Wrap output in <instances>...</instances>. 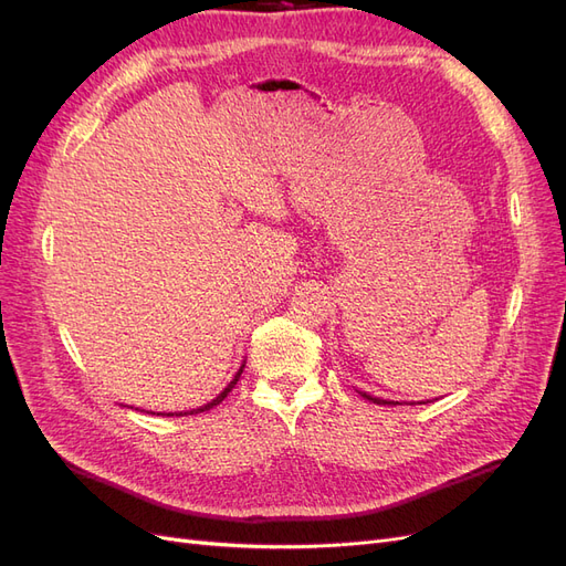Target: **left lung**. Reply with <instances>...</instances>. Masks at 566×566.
Instances as JSON below:
<instances>
[{
  "mask_svg": "<svg viewBox=\"0 0 566 566\" xmlns=\"http://www.w3.org/2000/svg\"><path fill=\"white\" fill-rule=\"evenodd\" d=\"M364 397L368 399V401H373V403H382V406H387V403H391V401H385V399H378V397H370V394H364Z\"/></svg>",
  "mask_w": 566,
  "mask_h": 566,
  "instance_id": "obj_1",
  "label": "left lung"
}]
</instances>
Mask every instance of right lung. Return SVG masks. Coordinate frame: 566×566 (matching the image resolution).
<instances>
[{
  "label": "right lung",
  "mask_w": 566,
  "mask_h": 566,
  "mask_svg": "<svg viewBox=\"0 0 566 566\" xmlns=\"http://www.w3.org/2000/svg\"><path fill=\"white\" fill-rule=\"evenodd\" d=\"M243 368H245V366H241V370H238V373H235V378H233V380H231V382H229V387H227V389H224V391H221V394H219V397H217V399H212V401H210V403H205V406H200V408H196V410H191V416H193V413H205V410H210V408H214V406H217V403H221V401H224V399H227V397H229V391H231V389H233V387H235V382H238V378H241V373H243ZM167 416H175V413H167ZM179 416H186V413H179Z\"/></svg>",
  "instance_id": "add662e5"
}]
</instances>
